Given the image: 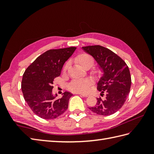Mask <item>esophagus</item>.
<instances>
[{"label":"esophagus","mask_w":154,"mask_h":154,"mask_svg":"<svg viewBox=\"0 0 154 154\" xmlns=\"http://www.w3.org/2000/svg\"><path fill=\"white\" fill-rule=\"evenodd\" d=\"M80 96H82V97H89V94H83V93H79V94Z\"/></svg>","instance_id":"34e87169"}]
</instances>
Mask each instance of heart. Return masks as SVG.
<instances>
[{
	"label": "heart",
	"instance_id": "b5f03b06",
	"mask_svg": "<svg viewBox=\"0 0 154 154\" xmlns=\"http://www.w3.org/2000/svg\"><path fill=\"white\" fill-rule=\"evenodd\" d=\"M75 61L81 65L83 68L88 66L90 67L93 66L94 63L93 58L87 54H81L75 58ZM69 63L67 62L63 67V70L67 71ZM91 82L89 79H74L69 84L68 89L73 93H86L89 89Z\"/></svg>",
	"mask_w": 154,
	"mask_h": 154
}]
</instances>
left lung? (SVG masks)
I'll return each mask as SVG.
<instances>
[{
	"instance_id": "obj_1",
	"label": "left lung",
	"mask_w": 154,
	"mask_h": 154,
	"mask_svg": "<svg viewBox=\"0 0 154 154\" xmlns=\"http://www.w3.org/2000/svg\"><path fill=\"white\" fill-rule=\"evenodd\" d=\"M82 48L94 58L104 73L97 89L105 98H97L96 105L89 109L99 115H111L122 108L129 94L132 83L129 68L122 58L106 48L94 45Z\"/></svg>"
}]
</instances>
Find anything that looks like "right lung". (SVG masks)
Wrapping results in <instances>:
<instances>
[{
    "label": "right lung",
    "instance_id": "add662e5",
    "mask_svg": "<svg viewBox=\"0 0 154 154\" xmlns=\"http://www.w3.org/2000/svg\"><path fill=\"white\" fill-rule=\"evenodd\" d=\"M76 48L48 50L35 59L23 74L21 89L24 100L33 112L42 119H56L67 109L73 94L66 91L61 99H57V94H52L53 82Z\"/></svg>",
    "mask_w": 154,
    "mask_h": 154
}]
</instances>
